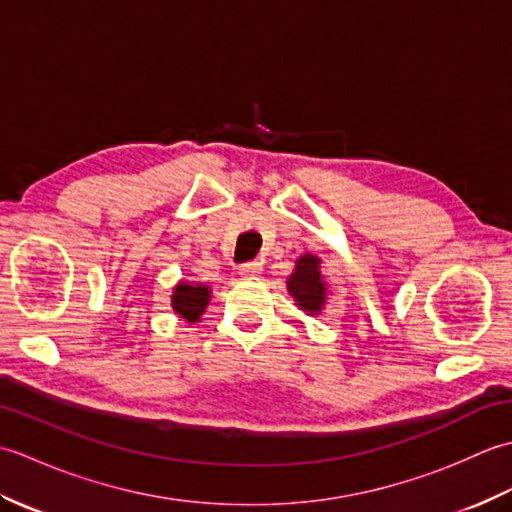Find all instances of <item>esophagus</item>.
<instances>
[{"label":"esophagus","mask_w":512,"mask_h":512,"mask_svg":"<svg viewBox=\"0 0 512 512\" xmlns=\"http://www.w3.org/2000/svg\"><path fill=\"white\" fill-rule=\"evenodd\" d=\"M259 273H262V264L259 262H248V264L239 266V275H244V277H253Z\"/></svg>","instance_id":"esophagus-1"}]
</instances>
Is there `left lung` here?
Masks as SVG:
<instances>
[{
  "label": "left lung",
  "mask_w": 512,
  "mask_h": 512,
  "mask_svg": "<svg viewBox=\"0 0 512 512\" xmlns=\"http://www.w3.org/2000/svg\"><path fill=\"white\" fill-rule=\"evenodd\" d=\"M321 259L314 255H303L295 266V273L288 279V290L299 306L317 314L325 303V284L321 277Z\"/></svg>",
  "instance_id": "obj_1"
}]
</instances>
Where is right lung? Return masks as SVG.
<instances>
[{"label": "right lung", "mask_w": 512, "mask_h": 512, "mask_svg": "<svg viewBox=\"0 0 512 512\" xmlns=\"http://www.w3.org/2000/svg\"><path fill=\"white\" fill-rule=\"evenodd\" d=\"M211 299V290L209 286L202 284H180L176 290H173L171 297V306L176 310L182 319L187 321H198L200 314L204 312L206 303Z\"/></svg>", "instance_id": "1"}]
</instances>
